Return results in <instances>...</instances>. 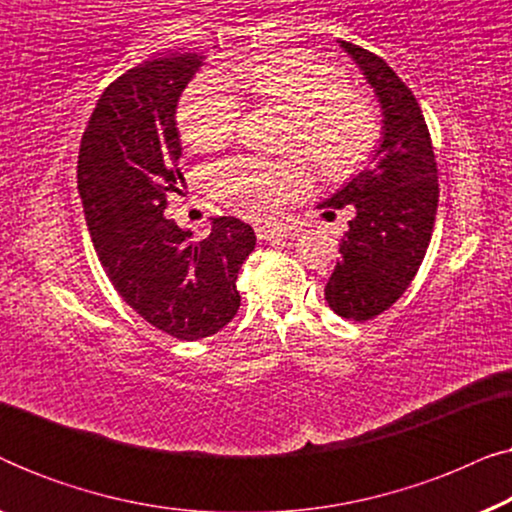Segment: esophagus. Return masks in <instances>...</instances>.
I'll list each match as a JSON object with an SVG mask.
<instances>
[{"instance_id":"34e87169","label":"esophagus","mask_w":512,"mask_h":512,"mask_svg":"<svg viewBox=\"0 0 512 512\" xmlns=\"http://www.w3.org/2000/svg\"><path fill=\"white\" fill-rule=\"evenodd\" d=\"M258 240H291L293 230L291 228H279V226H265V223H258L256 226Z\"/></svg>"}]
</instances>
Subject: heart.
<instances>
[{"label":"heart","instance_id":"heart-1","mask_svg":"<svg viewBox=\"0 0 512 512\" xmlns=\"http://www.w3.org/2000/svg\"><path fill=\"white\" fill-rule=\"evenodd\" d=\"M221 79L240 90L254 107L291 111L284 146L300 149L331 181H345L373 156L382 137L375 100L349 86L345 69L312 53L270 51L223 69ZM216 79H198L181 97V137L200 153H219L233 144L242 102ZM312 184V167L293 153L282 160L233 158L212 174V195L223 207L270 219Z\"/></svg>","mask_w":512,"mask_h":512}]
</instances>
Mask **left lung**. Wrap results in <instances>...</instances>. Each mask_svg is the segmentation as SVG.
<instances>
[{
	"label": "left lung",
	"mask_w": 512,
	"mask_h": 512,
	"mask_svg": "<svg viewBox=\"0 0 512 512\" xmlns=\"http://www.w3.org/2000/svg\"><path fill=\"white\" fill-rule=\"evenodd\" d=\"M340 44L380 97L384 139L373 165L321 205L354 212L326 300L340 317L370 321L403 296L424 261L436 223L438 163L412 90L380 55Z\"/></svg>",
	"instance_id": "obj_1"
}]
</instances>
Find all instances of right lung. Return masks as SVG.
Masks as SVG:
<instances>
[{"mask_svg": "<svg viewBox=\"0 0 512 512\" xmlns=\"http://www.w3.org/2000/svg\"><path fill=\"white\" fill-rule=\"evenodd\" d=\"M198 67V55L184 53L118 76L95 104L76 170L109 282L139 317L177 340L209 338L233 321L237 272L256 244L235 216H216L200 242L163 216L167 195L184 181L174 114Z\"/></svg>", "mask_w": 512, "mask_h": 512, "instance_id": "obj_1", "label": "right lung"}]
</instances>
